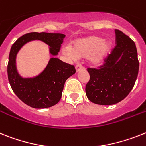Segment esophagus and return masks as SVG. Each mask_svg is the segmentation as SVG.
Instances as JSON below:
<instances>
[{"label": "esophagus", "instance_id": "esophagus-1", "mask_svg": "<svg viewBox=\"0 0 146 146\" xmlns=\"http://www.w3.org/2000/svg\"><path fill=\"white\" fill-rule=\"evenodd\" d=\"M76 72L78 73V72H79V71L81 70H84V68L81 65V64H77V65L76 66Z\"/></svg>", "mask_w": 146, "mask_h": 146}]
</instances>
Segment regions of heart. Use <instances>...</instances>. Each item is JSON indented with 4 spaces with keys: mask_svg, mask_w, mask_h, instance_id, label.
Segmentation results:
<instances>
[{
    "mask_svg": "<svg viewBox=\"0 0 146 146\" xmlns=\"http://www.w3.org/2000/svg\"><path fill=\"white\" fill-rule=\"evenodd\" d=\"M111 46L110 41H103L100 36L91 35L73 41L71 47L63 46L62 52L70 58H88L90 65L98 66L103 62Z\"/></svg>",
    "mask_w": 146,
    "mask_h": 146,
    "instance_id": "heart-1",
    "label": "heart"
}]
</instances>
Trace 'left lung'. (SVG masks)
Segmentation results:
<instances>
[{
	"mask_svg": "<svg viewBox=\"0 0 146 146\" xmlns=\"http://www.w3.org/2000/svg\"><path fill=\"white\" fill-rule=\"evenodd\" d=\"M116 46L96 68H88L90 80L85 87L87 97L98 105L118 103L128 96L134 86L139 71L135 43L119 29H115Z\"/></svg>",
	"mask_w": 146,
	"mask_h": 146,
	"instance_id": "1",
	"label": "left lung"
}]
</instances>
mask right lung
I'll return each mask as SVG.
<instances>
[{
    "label": "right lung",
    "mask_w": 146,
    "mask_h": 146,
    "mask_svg": "<svg viewBox=\"0 0 146 146\" xmlns=\"http://www.w3.org/2000/svg\"><path fill=\"white\" fill-rule=\"evenodd\" d=\"M65 35L49 33H29L22 35L11 47L7 66L8 79L13 92L23 102L34 108L52 107L61 100L64 85L76 73L74 66L52 57L37 76L23 78L18 73L16 56L25 44L38 40L50 46V53L57 56Z\"/></svg>",
    "instance_id": "right-lung-1"
}]
</instances>
